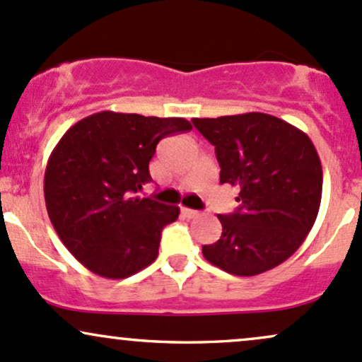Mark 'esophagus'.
I'll return each instance as SVG.
<instances>
[{"label": "esophagus", "instance_id": "34e87169", "mask_svg": "<svg viewBox=\"0 0 362 362\" xmlns=\"http://www.w3.org/2000/svg\"><path fill=\"white\" fill-rule=\"evenodd\" d=\"M180 213L185 216V218H195V216H199V213L195 209H189V207H182Z\"/></svg>", "mask_w": 362, "mask_h": 362}]
</instances>
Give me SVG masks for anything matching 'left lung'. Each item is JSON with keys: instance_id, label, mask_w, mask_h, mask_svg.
<instances>
[{"instance_id": "obj_1", "label": "left lung", "mask_w": 362, "mask_h": 362, "mask_svg": "<svg viewBox=\"0 0 362 362\" xmlns=\"http://www.w3.org/2000/svg\"><path fill=\"white\" fill-rule=\"evenodd\" d=\"M192 122L216 148L219 182L240 189V207L218 216L221 238L204 245L202 255L235 276L277 267L301 247L318 216L323 172L313 143L262 112Z\"/></svg>"}]
</instances>
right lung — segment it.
<instances>
[{"label": "right lung", "mask_w": 362, "mask_h": 362, "mask_svg": "<svg viewBox=\"0 0 362 362\" xmlns=\"http://www.w3.org/2000/svg\"><path fill=\"white\" fill-rule=\"evenodd\" d=\"M190 129L182 117L103 110L64 132L45 167V207L61 242L88 271L124 279L155 262L161 230L180 209L134 194L151 182L160 139Z\"/></svg>", "instance_id": "right-lung-1"}]
</instances>
